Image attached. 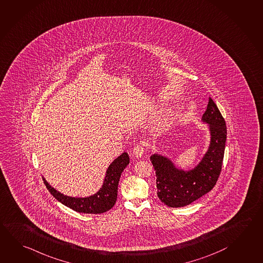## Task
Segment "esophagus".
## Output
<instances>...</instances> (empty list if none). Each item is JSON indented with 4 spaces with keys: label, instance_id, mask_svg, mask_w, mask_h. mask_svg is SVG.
I'll use <instances>...</instances> for the list:
<instances>
[{
    "label": "esophagus",
    "instance_id": "esophagus-1",
    "mask_svg": "<svg viewBox=\"0 0 263 263\" xmlns=\"http://www.w3.org/2000/svg\"><path fill=\"white\" fill-rule=\"evenodd\" d=\"M143 153H144V148H143L142 144H137L133 149V154H134V157H136V158H141L143 156Z\"/></svg>",
    "mask_w": 263,
    "mask_h": 263
}]
</instances>
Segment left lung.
I'll return each mask as SVG.
<instances>
[{"label":"left lung","instance_id":"8db88e82","mask_svg":"<svg viewBox=\"0 0 263 263\" xmlns=\"http://www.w3.org/2000/svg\"><path fill=\"white\" fill-rule=\"evenodd\" d=\"M201 121L208 124L210 140L209 147L195 167H179L172 158L162 154L150 157L156 171L158 198L167 206L190 205L211 191L220 176L227 129L224 119L211 98Z\"/></svg>","mask_w":263,"mask_h":263}]
</instances>
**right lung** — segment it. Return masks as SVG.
Segmentation results:
<instances>
[{
    "instance_id": "obj_1",
    "label": "right lung",
    "mask_w": 263,
    "mask_h": 263,
    "mask_svg": "<svg viewBox=\"0 0 263 263\" xmlns=\"http://www.w3.org/2000/svg\"><path fill=\"white\" fill-rule=\"evenodd\" d=\"M129 155L126 152L114 159L110 164L100 189L96 194L85 197L67 196L52 186L43 176V182L49 192L63 205H67L77 212L99 214L111 210L114 206L118 197V185L120 175L125 167L129 165Z\"/></svg>"
}]
</instances>
